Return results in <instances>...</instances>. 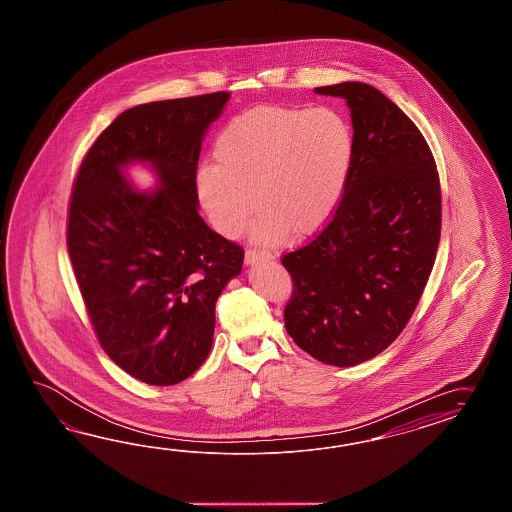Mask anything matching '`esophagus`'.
Segmentation results:
<instances>
[{"label": "esophagus", "instance_id": "34e87169", "mask_svg": "<svg viewBox=\"0 0 512 512\" xmlns=\"http://www.w3.org/2000/svg\"><path fill=\"white\" fill-rule=\"evenodd\" d=\"M272 259V255L270 253H266V251L259 250H246V255H244V261L246 264H257V262L262 261H270Z\"/></svg>", "mask_w": 512, "mask_h": 512}]
</instances>
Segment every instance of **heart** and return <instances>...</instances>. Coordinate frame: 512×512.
Wrapping results in <instances>:
<instances>
[{"label": "heart", "instance_id": "heart-1", "mask_svg": "<svg viewBox=\"0 0 512 512\" xmlns=\"http://www.w3.org/2000/svg\"><path fill=\"white\" fill-rule=\"evenodd\" d=\"M353 153V129L337 109L257 105L218 133L216 164L198 168L196 188L212 224L227 237L244 229L257 205L253 237L274 246L290 231H316L333 214Z\"/></svg>", "mask_w": 512, "mask_h": 512}]
</instances>
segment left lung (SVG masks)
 I'll return each instance as SVG.
<instances>
[{"label":"left lung","mask_w":512,"mask_h":512,"mask_svg":"<svg viewBox=\"0 0 512 512\" xmlns=\"http://www.w3.org/2000/svg\"><path fill=\"white\" fill-rule=\"evenodd\" d=\"M344 98L355 153L324 231L283 257L290 337L331 366L374 359L405 329L433 270L442 200L437 164L411 118L359 81L314 88Z\"/></svg>","instance_id":"left-lung-1"}]
</instances>
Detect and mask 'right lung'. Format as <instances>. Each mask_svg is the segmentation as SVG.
<instances>
[{
  "label": "right lung",
  "mask_w": 512,
  "mask_h": 512,
  "mask_svg": "<svg viewBox=\"0 0 512 512\" xmlns=\"http://www.w3.org/2000/svg\"><path fill=\"white\" fill-rule=\"evenodd\" d=\"M229 92L153 101L120 114L88 150L72 188L66 244L101 348L138 381L168 387L207 359L214 307L244 250L198 214L201 142ZM148 162L162 185L124 179Z\"/></svg>",
  "instance_id": "right-lung-1"
}]
</instances>
